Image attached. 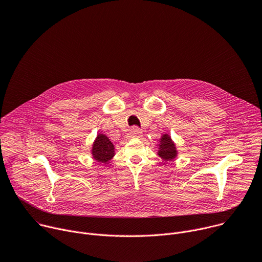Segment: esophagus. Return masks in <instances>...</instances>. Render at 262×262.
<instances>
[{"label": "esophagus", "mask_w": 262, "mask_h": 262, "mask_svg": "<svg viewBox=\"0 0 262 262\" xmlns=\"http://www.w3.org/2000/svg\"><path fill=\"white\" fill-rule=\"evenodd\" d=\"M128 137L129 138H134V139H139V138L142 137V132H141V129L139 127L135 126V127H133L130 129V132L128 134Z\"/></svg>", "instance_id": "obj_1"}]
</instances>
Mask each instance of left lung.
Wrapping results in <instances>:
<instances>
[{"mask_svg":"<svg viewBox=\"0 0 262 262\" xmlns=\"http://www.w3.org/2000/svg\"><path fill=\"white\" fill-rule=\"evenodd\" d=\"M160 142L161 143L159 149V156L164 161H172L177 155L175 144L172 142L171 138L168 135L162 136Z\"/></svg>","mask_w":262,"mask_h":262,"instance_id":"obj_1","label":"left lung"}]
</instances>
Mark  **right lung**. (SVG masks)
<instances>
[{
	"label": "right lung",
	"mask_w": 262,
	"mask_h": 262,
	"mask_svg": "<svg viewBox=\"0 0 262 262\" xmlns=\"http://www.w3.org/2000/svg\"><path fill=\"white\" fill-rule=\"evenodd\" d=\"M114 145L104 135H98L93 147L92 156L99 163H106L114 157Z\"/></svg>",
	"instance_id": "1"
}]
</instances>
